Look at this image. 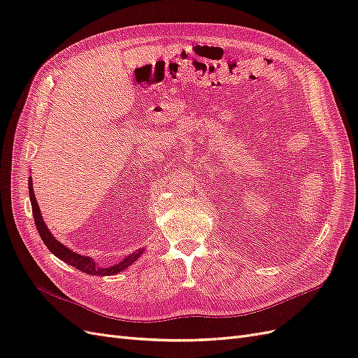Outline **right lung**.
<instances>
[{
	"label": "right lung",
	"mask_w": 358,
	"mask_h": 358,
	"mask_svg": "<svg viewBox=\"0 0 358 358\" xmlns=\"http://www.w3.org/2000/svg\"><path fill=\"white\" fill-rule=\"evenodd\" d=\"M28 188H29V199H31V208H32V215H34V221H36V227L40 233L41 241L45 242V245L49 248V251L52 254H55L59 259L62 262L69 263L70 266L76 267L80 272H85L86 275H99V276H107V275H116L119 272H122L124 268H127L128 266H131L136 259L142 254V249H140V252H133L131 255H128L124 262H121L116 266L112 267H107V268H101V267H96V264L92 262L90 257H83L73 252L71 249H69L67 246H64L62 243H59L55 237L50 234V231L48 230V227L41 218V213L38 209V204L34 196V191H32V180L29 178L28 182Z\"/></svg>",
	"instance_id": "1"
}]
</instances>
